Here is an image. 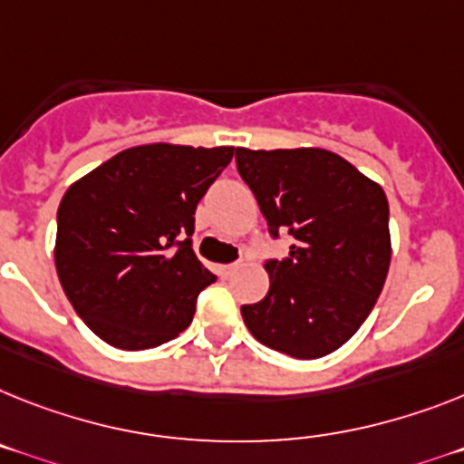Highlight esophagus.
Returning <instances> with one entry per match:
<instances>
[{
  "mask_svg": "<svg viewBox=\"0 0 464 464\" xmlns=\"http://www.w3.org/2000/svg\"><path fill=\"white\" fill-rule=\"evenodd\" d=\"M245 264L243 262H233V264H224V266H219V274L221 276H233L236 271H240Z\"/></svg>",
  "mask_w": 464,
  "mask_h": 464,
  "instance_id": "1",
  "label": "esophagus"
}]
</instances>
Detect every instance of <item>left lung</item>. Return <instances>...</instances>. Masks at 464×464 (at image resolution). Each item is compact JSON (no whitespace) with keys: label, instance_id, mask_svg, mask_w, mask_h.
Returning <instances> with one entry per match:
<instances>
[{"label":"left lung","instance_id":"1","mask_svg":"<svg viewBox=\"0 0 464 464\" xmlns=\"http://www.w3.org/2000/svg\"><path fill=\"white\" fill-rule=\"evenodd\" d=\"M268 231L295 238L266 262V297L240 309L256 342L292 358H323L353 337L387 280L389 205L382 186L323 148H236Z\"/></svg>","mask_w":464,"mask_h":464}]
</instances>
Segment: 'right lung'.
Segmentation results:
<instances>
[{"label": "right lung", "instance_id": "add662e5", "mask_svg": "<svg viewBox=\"0 0 464 464\" xmlns=\"http://www.w3.org/2000/svg\"><path fill=\"white\" fill-rule=\"evenodd\" d=\"M233 146L146 143L77 179L58 205L53 259L77 316L106 344L141 352L184 333L214 283L190 247L196 208Z\"/></svg>", "mask_w": 464, "mask_h": 464}]
</instances>
